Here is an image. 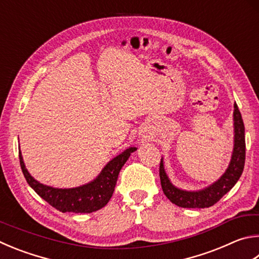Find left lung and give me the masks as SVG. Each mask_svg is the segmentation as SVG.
<instances>
[{
    "instance_id": "obj_1",
    "label": "left lung",
    "mask_w": 259,
    "mask_h": 259,
    "mask_svg": "<svg viewBox=\"0 0 259 259\" xmlns=\"http://www.w3.org/2000/svg\"><path fill=\"white\" fill-rule=\"evenodd\" d=\"M234 121V146L231 162L224 175L213 185L198 191H186L175 187L167 178L164 170L163 159L159 163V179L164 195L170 199L173 204L183 208H206L210 207L222 198L233 188L241 177L244 159H246V140H244V125L238 105L234 103L233 112Z\"/></svg>"
}]
</instances>
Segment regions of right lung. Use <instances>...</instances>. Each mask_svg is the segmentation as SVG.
I'll use <instances>...</instances> for the list:
<instances>
[{"mask_svg": "<svg viewBox=\"0 0 259 259\" xmlns=\"http://www.w3.org/2000/svg\"><path fill=\"white\" fill-rule=\"evenodd\" d=\"M136 149H137L136 147H129L113 159H111L94 181L77 188H70V189H59V188L45 186L36 181L27 171L20 150H19V159H20L21 170L28 185L51 206L62 213H67V211L69 213L70 211L71 213H93L104 207L109 203L113 195L120 170L128 161L131 153H134Z\"/></svg>", "mask_w": 259, "mask_h": 259, "instance_id": "right-lung-1", "label": "right lung"}]
</instances>
